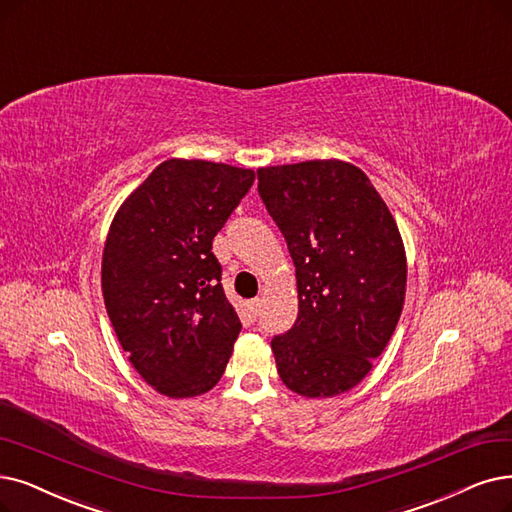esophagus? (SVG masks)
Wrapping results in <instances>:
<instances>
[{
    "label": "esophagus",
    "instance_id": "1",
    "mask_svg": "<svg viewBox=\"0 0 512 512\" xmlns=\"http://www.w3.org/2000/svg\"><path fill=\"white\" fill-rule=\"evenodd\" d=\"M260 306H262V300L260 298H254L248 302V311L252 313V317H256L260 313Z\"/></svg>",
    "mask_w": 512,
    "mask_h": 512
}]
</instances>
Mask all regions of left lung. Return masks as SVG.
<instances>
[{"label": "left lung", "mask_w": 512, "mask_h": 512, "mask_svg": "<svg viewBox=\"0 0 512 512\" xmlns=\"http://www.w3.org/2000/svg\"><path fill=\"white\" fill-rule=\"evenodd\" d=\"M258 193L296 267L298 319L271 340L279 378L302 397L351 391L401 317L397 222L370 178L338 159L260 168Z\"/></svg>", "instance_id": "left-lung-1"}]
</instances>
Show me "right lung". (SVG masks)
<instances>
[{
	"label": "right lung",
	"instance_id": "obj_1",
	"mask_svg": "<svg viewBox=\"0 0 512 512\" xmlns=\"http://www.w3.org/2000/svg\"><path fill=\"white\" fill-rule=\"evenodd\" d=\"M254 170L168 159L121 203L102 252V296L136 372L172 399L222 378L241 321L220 285L212 241Z\"/></svg>",
	"mask_w": 512,
	"mask_h": 512
}]
</instances>
